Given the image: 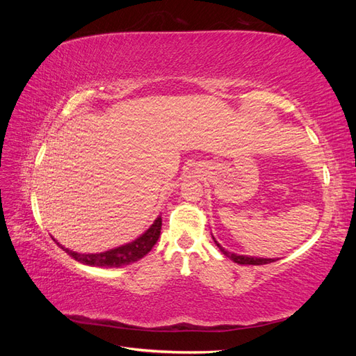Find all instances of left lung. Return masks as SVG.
<instances>
[{"instance_id":"left-lung-1","label":"left lung","mask_w":356,"mask_h":356,"mask_svg":"<svg viewBox=\"0 0 356 356\" xmlns=\"http://www.w3.org/2000/svg\"><path fill=\"white\" fill-rule=\"evenodd\" d=\"M212 239H213V242H215V245L218 246V250L225 255V257H229L232 261H234V263H238V264H252V266H261V264H268V263H273L275 260L273 258H260V257H251V255H239V254H234V252H229V251H225L224 248L215 241V238L212 236Z\"/></svg>"}]
</instances>
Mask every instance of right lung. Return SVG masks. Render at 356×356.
I'll list each match as a JSON object with an SVG mask.
<instances>
[{
    "label": "right lung",
    "instance_id": "1",
    "mask_svg": "<svg viewBox=\"0 0 356 356\" xmlns=\"http://www.w3.org/2000/svg\"><path fill=\"white\" fill-rule=\"evenodd\" d=\"M161 230V217L154 220V222L149 227L136 238L135 241L124 243L122 246L113 248V250L96 252V254H80L68 250V248L62 246L59 242H56L63 251L68 252L75 260L88 264V266H98V267H123L127 264H132L138 260H141L144 255H147L152 248L156 245V242L160 238Z\"/></svg>",
    "mask_w": 356,
    "mask_h": 356
}]
</instances>
